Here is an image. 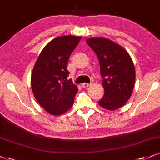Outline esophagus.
I'll list each match as a JSON object with an SVG mask.
<instances>
[{
    "mask_svg": "<svg viewBox=\"0 0 160 160\" xmlns=\"http://www.w3.org/2000/svg\"><path fill=\"white\" fill-rule=\"evenodd\" d=\"M89 86H90V83H87V82H83V83H82V88H87Z\"/></svg>",
    "mask_w": 160,
    "mask_h": 160,
    "instance_id": "34e87169",
    "label": "esophagus"
}]
</instances>
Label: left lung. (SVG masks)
<instances>
[{
	"label": "left lung",
	"mask_w": 160,
	"mask_h": 160,
	"mask_svg": "<svg viewBox=\"0 0 160 160\" xmlns=\"http://www.w3.org/2000/svg\"><path fill=\"white\" fill-rule=\"evenodd\" d=\"M86 43L99 59L104 95L98 104L108 110L120 108L130 98L135 83L131 57L122 47L107 38H88Z\"/></svg>",
	"instance_id": "left-lung-1"
}]
</instances>
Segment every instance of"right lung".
Segmentation results:
<instances>
[{"label":"right lung","instance_id":"1","mask_svg":"<svg viewBox=\"0 0 160 160\" xmlns=\"http://www.w3.org/2000/svg\"><path fill=\"white\" fill-rule=\"evenodd\" d=\"M80 36H63L53 39L38 56L31 75L33 95L40 105L51 115H59L74 103L78 88L67 70L68 62Z\"/></svg>","mask_w":160,"mask_h":160}]
</instances>
